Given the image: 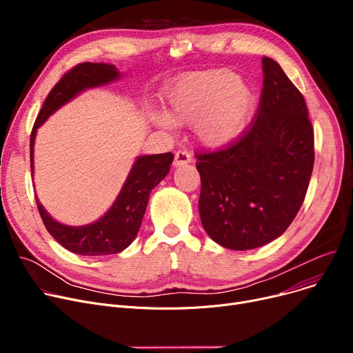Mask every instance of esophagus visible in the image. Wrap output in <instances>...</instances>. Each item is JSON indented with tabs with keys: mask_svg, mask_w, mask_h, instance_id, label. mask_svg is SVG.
<instances>
[{
	"mask_svg": "<svg viewBox=\"0 0 353 353\" xmlns=\"http://www.w3.org/2000/svg\"><path fill=\"white\" fill-rule=\"evenodd\" d=\"M192 161V157L188 151L185 150H179L175 152V158H174V165L175 167H181V165H185V163H190Z\"/></svg>",
	"mask_w": 353,
	"mask_h": 353,
	"instance_id": "obj_1",
	"label": "esophagus"
}]
</instances>
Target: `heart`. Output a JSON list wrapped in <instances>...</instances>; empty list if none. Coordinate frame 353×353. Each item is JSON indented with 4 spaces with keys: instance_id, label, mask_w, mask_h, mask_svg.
<instances>
[{
    "instance_id": "b5f03b06",
    "label": "heart",
    "mask_w": 353,
    "mask_h": 353,
    "mask_svg": "<svg viewBox=\"0 0 353 353\" xmlns=\"http://www.w3.org/2000/svg\"><path fill=\"white\" fill-rule=\"evenodd\" d=\"M256 105L255 92L230 70H211L182 78L174 87L165 117L176 125H192L201 142L222 147L238 139ZM167 119L157 118L161 125Z\"/></svg>"
}]
</instances>
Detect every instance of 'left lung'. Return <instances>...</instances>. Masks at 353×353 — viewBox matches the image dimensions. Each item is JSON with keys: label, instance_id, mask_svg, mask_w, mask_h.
Instances as JSON below:
<instances>
[{"label": "left lung", "instance_id": "8db88e82", "mask_svg": "<svg viewBox=\"0 0 353 353\" xmlns=\"http://www.w3.org/2000/svg\"><path fill=\"white\" fill-rule=\"evenodd\" d=\"M259 107L242 135L195 152L203 230L228 250L281 236L303 203L314 170V128L303 95L272 58H262Z\"/></svg>", "mask_w": 353, "mask_h": 353}]
</instances>
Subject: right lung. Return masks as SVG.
Segmentation results:
<instances>
[{
  "instance_id": "obj_1",
  "label": "right lung",
  "mask_w": 353,
  "mask_h": 353,
  "mask_svg": "<svg viewBox=\"0 0 353 353\" xmlns=\"http://www.w3.org/2000/svg\"><path fill=\"white\" fill-rule=\"evenodd\" d=\"M118 75L119 72L114 65L103 62H82L61 77L46 98L34 122L30 139L31 172H34V139L41 123L78 92L108 84L117 79ZM172 161V152L139 157L110 211L94 223L85 226L62 225L54 221L35 198L41 219L50 235L77 255L103 256L119 254L135 239L151 191L170 172Z\"/></svg>"
}]
</instances>
